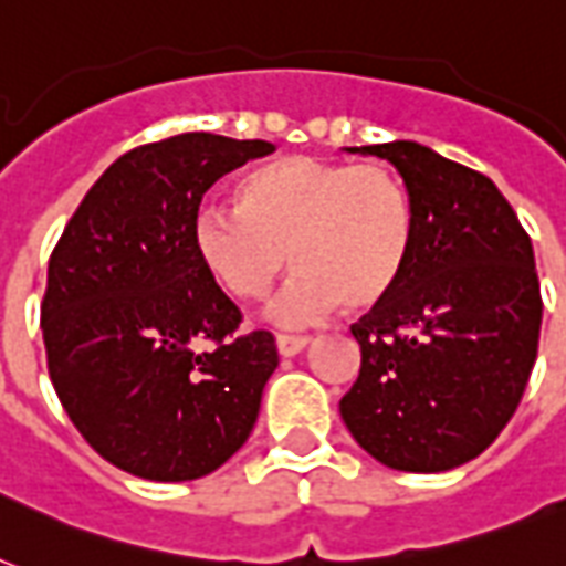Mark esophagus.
I'll return each instance as SVG.
<instances>
[{
    "instance_id": "esophagus-1",
    "label": "esophagus",
    "mask_w": 566,
    "mask_h": 566,
    "mask_svg": "<svg viewBox=\"0 0 566 566\" xmlns=\"http://www.w3.org/2000/svg\"><path fill=\"white\" fill-rule=\"evenodd\" d=\"M308 344H311V337H302V335H279V337H275V349H279V355H284V358H293V355H300Z\"/></svg>"
}]
</instances>
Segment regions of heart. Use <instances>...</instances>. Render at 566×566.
Masks as SVG:
<instances>
[{
    "label": "heart",
    "instance_id": "heart-1",
    "mask_svg": "<svg viewBox=\"0 0 566 566\" xmlns=\"http://www.w3.org/2000/svg\"><path fill=\"white\" fill-rule=\"evenodd\" d=\"M238 205L196 211L193 247L234 300H261L287 266L275 296L282 326H305L344 302L370 311L396 291L413 243V205L387 164L287 155L243 176Z\"/></svg>",
    "mask_w": 566,
    "mask_h": 566
}]
</instances>
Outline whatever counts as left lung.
<instances>
[{
  "mask_svg": "<svg viewBox=\"0 0 566 566\" xmlns=\"http://www.w3.org/2000/svg\"><path fill=\"white\" fill-rule=\"evenodd\" d=\"M349 153L402 176L413 243L396 291L353 326L361 370L340 417L385 467L443 473L500 438L528 385L544 314L532 240L488 176L429 146Z\"/></svg>",
  "mask_w": 566,
  "mask_h": 566,
  "instance_id": "1",
  "label": "left lung"
}]
</instances>
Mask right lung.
<instances>
[{"label": "right lung", "mask_w": 566, "mask_h": 566, "mask_svg": "<svg viewBox=\"0 0 566 566\" xmlns=\"http://www.w3.org/2000/svg\"><path fill=\"white\" fill-rule=\"evenodd\" d=\"M273 149L211 132L137 146L87 190L49 258V378L82 438L126 473L202 479L255 426L275 340L240 332V308L196 255L193 220L213 181Z\"/></svg>", "instance_id": "1"}]
</instances>
